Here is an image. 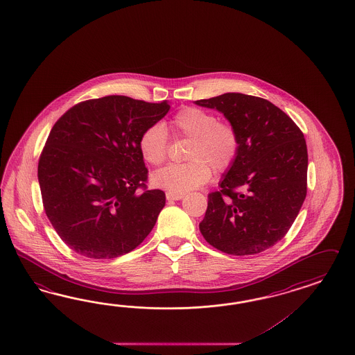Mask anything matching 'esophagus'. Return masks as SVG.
<instances>
[{
    "label": "esophagus",
    "mask_w": 355,
    "mask_h": 355,
    "mask_svg": "<svg viewBox=\"0 0 355 355\" xmlns=\"http://www.w3.org/2000/svg\"><path fill=\"white\" fill-rule=\"evenodd\" d=\"M182 193H173V192H166V200H181Z\"/></svg>",
    "instance_id": "esophagus-1"
}]
</instances>
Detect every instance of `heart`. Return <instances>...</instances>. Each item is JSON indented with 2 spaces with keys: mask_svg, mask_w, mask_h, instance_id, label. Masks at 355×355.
<instances>
[{
  "mask_svg": "<svg viewBox=\"0 0 355 355\" xmlns=\"http://www.w3.org/2000/svg\"><path fill=\"white\" fill-rule=\"evenodd\" d=\"M174 133L192 139L187 155L190 163L172 164L153 175L156 187L173 193H184L208 182L211 168L217 173L229 171L240 150L239 133L230 123L196 107H184L173 117ZM139 151L153 166L165 163L169 137L162 124L150 125L139 138Z\"/></svg>",
  "mask_w": 355,
  "mask_h": 355,
  "instance_id": "b5f03b06",
  "label": "heart"
}]
</instances>
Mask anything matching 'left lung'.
Masks as SVG:
<instances>
[{
  "instance_id": "8db88e82",
  "label": "left lung",
  "mask_w": 355,
  "mask_h": 355,
  "mask_svg": "<svg viewBox=\"0 0 355 355\" xmlns=\"http://www.w3.org/2000/svg\"><path fill=\"white\" fill-rule=\"evenodd\" d=\"M196 105L216 108L239 133V155L220 191L208 195L199 223L211 247L248 256L286 236L307 191V147L301 129L263 98L226 93Z\"/></svg>"
}]
</instances>
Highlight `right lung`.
Masks as SVG:
<instances>
[{"instance_id": "1", "label": "right lung", "mask_w": 355, "mask_h": 355, "mask_svg": "<svg viewBox=\"0 0 355 355\" xmlns=\"http://www.w3.org/2000/svg\"><path fill=\"white\" fill-rule=\"evenodd\" d=\"M169 108L166 101L107 96L80 102L58 119L37 175L45 213L71 250L89 259H115L151 232L165 193L147 189L138 144Z\"/></svg>"}]
</instances>
